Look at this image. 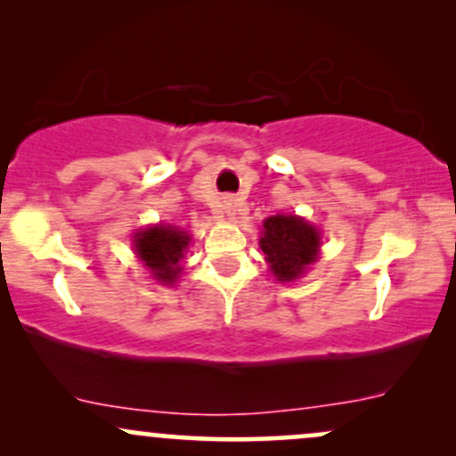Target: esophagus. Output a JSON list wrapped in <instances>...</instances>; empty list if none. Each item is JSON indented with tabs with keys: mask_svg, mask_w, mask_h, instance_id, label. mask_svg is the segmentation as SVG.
I'll return each mask as SVG.
<instances>
[{
	"mask_svg": "<svg viewBox=\"0 0 456 456\" xmlns=\"http://www.w3.org/2000/svg\"><path fill=\"white\" fill-rule=\"evenodd\" d=\"M223 212L227 214V216H233V214H235V199L233 197H224L223 199Z\"/></svg>",
	"mask_w": 456,
	"mask_h": 456,
	"instance_id": "34e87169",
	"label": "esophagus"
}]
</instances>
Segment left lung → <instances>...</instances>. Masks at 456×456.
Here are the masks:
<instances>
[{
    "mask_svg": "<svg viewBox=\"0 0 456 456\" xmlns=\"http://www.w3.org/2000/svg\"><path fill=\"white\" fill-rule=\"evenodd\" d=\"M259 246L274 279L291 282L317 261L322 233L296 214H276L264 221Z\"/></svg>",
    "mask_w": 456,
    "mask_h": 456,
    "instance_id": "8db88e82",
    "label": "left lung"
}]
</instances>
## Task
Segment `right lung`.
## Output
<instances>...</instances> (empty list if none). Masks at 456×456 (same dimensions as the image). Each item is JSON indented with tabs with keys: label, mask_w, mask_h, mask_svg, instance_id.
I'll use <instances>...</instances> for the list:
<instances>
[{
	"label": "right lung",
	"mask_w": 456,
	"mask_h": 456,
	"mask_svg": "<svg viewBox=\"0 0 456 456\" xmlns=\"http://www.w3.org/2000/svg\"><path fill=\"white\" fill-rule=\"evenodd\" d=\"M134 253L143 261L156 281L162 285H174L182 274L191 235L174 224H154L134 233Z\"/></svg>",
	"instance_id": "1"
}]
</instances>
